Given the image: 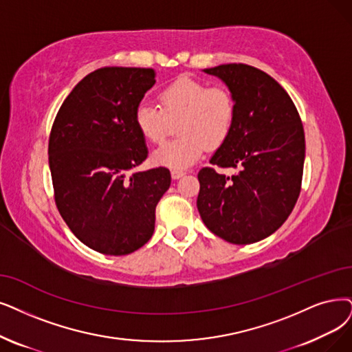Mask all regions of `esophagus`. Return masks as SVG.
Segmentation results:
<instances>
[{
  "label": "esophagus",
  "instance_id": "esophagus-1",
  "mask_svg": "<svg viewBox=\"0 0 352 352\" xmlns=\"http://www.w3.org/2000/svg\"><path fill=\"white\" fill-rule=\"evenodd\" d=\"M182 176H185V172H184V170H176V168H173V170H172V177H173V179H179V177H182Z\"/></svg>",
  "mask_w": 352,
  "mask_h": 352
}]
</instances>
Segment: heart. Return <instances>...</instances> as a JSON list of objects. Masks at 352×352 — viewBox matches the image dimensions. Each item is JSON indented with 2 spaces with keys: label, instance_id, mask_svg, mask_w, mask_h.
<instances>
[{
  "label": "heart",
  "instance_id": "heart-1",
  "mask_svg": "<svg viewBox=\"0 0 352 352\" xmlns=\"http://www.w3.org/2000/svg\"><path fill=\"white\" fill-rule=\"evenodd\" d=\"M159 104L142 102L134 112L137 130L153 144L163 143L175 129L179 131L154 151L153 162L159 166L185 168L199 160L206 147L222 146L234 129L235 96L221 83L180 76L159 92Z\"/></svg>",
  "mask_w": 352,
  "mask_h": 352
}]
</instances>
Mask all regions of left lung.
<instances>
[{
	"instance_id": "1",
	"label": "left lung",
	"mask_w": 352,
	"mask_h": 352,
	"mask_svg": "<svg viewBox=\"0 0 352 352\" xmlns=\"http://www.w3.org/2000/svg\"><path fill=\"white\" fill-rule=\"evenodd\" d=\"M204 72L222 79L235 96L234 129L210 164L236 167V175L202 167L196 205L209 231L232 244H252L282 227L298 202L305 131L289 94L270 75L244 63Z\"/></svg>"
}]
</instances>
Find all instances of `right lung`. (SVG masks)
Returning <instances> with one entry per match:
<instances>
[{
    "label": "right lung",
    "mask_w": 352,
    "mask_h": 352,
    "mask_svg": "<svg viewBox=\"0 0 352 352\" xmlns=\"http://www.w3.org/2000/svg\"><path fill=\"white\" fill-rule=\"evenodd\" d=\"M146 67L105 66L67 95L49 137L54 202L79 241L108 256L143 247L170 186L166 167L129 175L148 151L134 112L156 83Z\"/></svg>",
    "instance_id": "add662e5"
}]
</instances>
